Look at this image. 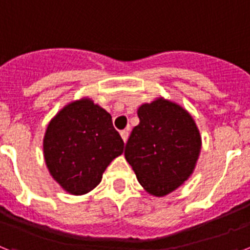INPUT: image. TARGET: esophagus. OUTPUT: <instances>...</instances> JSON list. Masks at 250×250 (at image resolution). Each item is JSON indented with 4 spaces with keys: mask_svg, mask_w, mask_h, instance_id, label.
<instances>
[{
    "mask_svg": "<svg viewBox=\"0 0 250 250\" xmlns=\"http://www.w3.org/2000/svg\"><path fill=\"white\" fill-rule=\"evenodd\" d=\"M121 136H122V138H123V141L127 142V140H128V136H129L128 129H123V131L121 132Z\"/></svg>",
    "mask_w": 250,
    "mask_h": 250,
    "instance_id": "34e87169",
    "label": "esophagus"
}]
</instances>
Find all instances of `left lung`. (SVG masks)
I'll return each instance as SVG.
<instances>
[{"mask_svg": "<svg viewBox=\"0 0 250 250\" xmlns=\"http://www.w3.org/2000/svg\"><path fill=\"white\" fill-rule=\"evenodd\" d=\"M137 115L140 123L125 144V160L150 194L167 196L194 170L200 131L186 109L163 98L142 104Z\"/></svg>", "mask_w": 250, "mask_h": 250, "instance_id": "obj_1", "label": "left lung"}]
</instances>
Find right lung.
Here are the masks:
<instances>
[{
	"mask_svg": "<svg viewBox=\"0 0 250 250\" xmlns=\"http://www.w3.org/2000/svg\"><path fill=\"white\" fill-rule=\"evenodd\" d=\"M123 148L125 142L113 127L112 115L90 99L64 106L48 125L43 141L50 175L75 196L94 189Z\"/></svg>",
	"mask_w": 250,
	"mask_h": 250,
	"instance_id": "add662e5",
	"label": "right lung"
}]
</instances>
